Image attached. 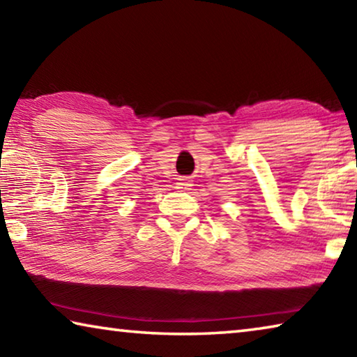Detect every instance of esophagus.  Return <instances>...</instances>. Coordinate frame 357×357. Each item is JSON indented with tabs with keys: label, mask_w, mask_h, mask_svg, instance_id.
<instances>
[{
	"label": "esophagus",
	"mask_w": 357,
	"mask_h": 357,
	"mask_svg": "<svg viewBox=\"0 0 357 357\" xmlns=\"http://www.w3.org/2000/svg\"><path fill=\"white\" fill-rule=\"evenodd\" d=\"M190 187V183H189V179H185V178H179L178 179V183H176V189H181V190H187Z\"/></svg>",
	"instance_id": "obj_1"
}]
</instances>
